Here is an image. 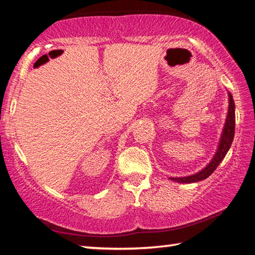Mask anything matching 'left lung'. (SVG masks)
I'll list each match as a JSON object with an SVG mask.
<instances>
[{"instance_id": "1", "label": "left lung", "mask_w": 255, "mask_h": 255, "mask_svg": "<svg viewBox=\"0 0 255 255\" xmlns=\"http://www.w3.org/2000/svg\"><path fill=\"white\" fill-rule=\"evenodd\" d=\"M228 94V109H227V115L225 119V124H224L223 130L221 133V138H219L217 148H216V152L214 156L211 157L209 163L198 171L197 173L187 175V176H181V178H169L170 180L174 181V182L179 183H195L199 182L208 178V176L213 173V172L217 169L225 155L227 154L228 149L231 148V145L233 143V139H234V132H235V103L233 100V97L230 91H227Z\"/></svg>"}]
</instances>
